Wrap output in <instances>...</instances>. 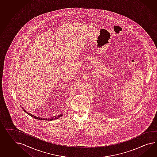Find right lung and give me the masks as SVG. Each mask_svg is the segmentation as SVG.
Returning <instances> with one entry per match:
<instances>
[{"mask_svg": "<svg viewBox=\"0 0 157 157\" xmlns=\"http://www.w3.org/2000/svg\"><path fill=\"white\" fill-rule=\"evenodd\" d=\"M23 109V110H24L25 112L27 113V114H28V115H29L30 116H31L32 117H33V118H36V119H37V120H46V121H52V120H56L57 118H59V117H60L61 116H63V114H60V115H59V116H56L51 117V118H49L44 119V118H40V117L34 116L32 115L31 114H30V113H29L27 112H26V111L24 110V109Z\"/></svg>", "mask_w": 157, "mask_h": 157, "instance_id": "right-lung-1", "label": "right lung"}]
</instances>
